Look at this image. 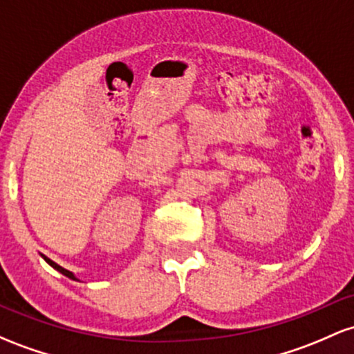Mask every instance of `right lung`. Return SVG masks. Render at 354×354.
<instances>
[{
  "mask_svg": "<svg viewBox=\"0 0 354 354\" xmlns=\"http://www.w3.org/2000/svg\"><path fill=\"white\" fill-rule=\"evenodd\" d=\"M41 257H44V260H45V262H46V263H48V266H52V267H53V269H55V270H58V272H60V274H64V275H65V277L72 279V281H79V279H77V277H75V274H73V272H70V270H67V269H64V267H62V266H58V263H55V262H53V260H50L48 257H45V255H41Z\"/></svg>",
  "mask_w": 354,
  "mask_h": 354,
  "instance_id": "add662e5",
  "label": "right lung"
}]
</instances>
